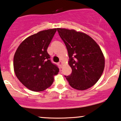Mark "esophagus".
Instances as JSON below:
<instances>
[{"label":"esophagus","instance_id":"obj_1","mask_svg":"<svg viewBox=\"0 0 121 121\" xmlns=\"http://www.w3.org/2000/svg\"><path fill=\"white\" fill-rule=\"evenodd\" d=\"M58 64H59L60 66V67H61V64H62V63H61V61H60V62H59V63H58Z\"/></svg>","mask_w":121,"mask_h":121}]
</instances>
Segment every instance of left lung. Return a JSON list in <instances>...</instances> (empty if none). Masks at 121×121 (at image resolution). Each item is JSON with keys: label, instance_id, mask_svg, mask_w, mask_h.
Returning <instances> with one entry per match:
<instances>
[{"label": "left lung", "instance_id": "1", "mask_svg": "<svg viewBox=\"0 0 121 121\" xmlns=\"http://www.w3.org/2000/svg\"><path fill=\"white\" fill-rule=\"evenodd\" d=\"M60 37L67 47L72 68L65 76L72 88L85 90L94 86L102 75L104 58L100 47L94 39L83 33L58 28Z\"/></svg>", "mask_w": 121, "mask_h": 121}]
</instances>
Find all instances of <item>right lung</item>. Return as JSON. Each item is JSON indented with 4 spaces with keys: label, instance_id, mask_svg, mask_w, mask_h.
<instances>
[{
    "label": "right lung",
    "instance_id": "obj_1",
    "mask_svg": "<svg viewBox=\"0 0 121 121\" xmlns=\"http://www.w3.org/2000/svg\"><path fill=\"white\" fill-rule=\"evenodd\" d=\"M57 29L39 31L27 37L20 44L14 57L16 76L33 91H44L53 83L59 68L50 60L48 48Z\"/></svg>",
    "mask_w": 121,
    "mask_h": 121
}]
</instances>
